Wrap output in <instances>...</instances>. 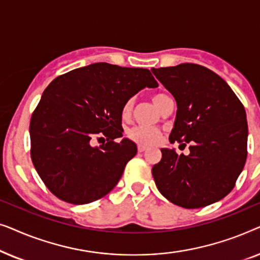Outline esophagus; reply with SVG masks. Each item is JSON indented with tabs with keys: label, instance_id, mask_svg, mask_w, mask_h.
I'll return each instance as SVG.
<instances>
[{
	"label": "esophagus",
	"instance_id": "esophagus-1",
	"mask_svg": "<svg viewBox=\"0 0 260 260\" xmlns=\"http://www.w3.org/2000/svg\"><path fill=\"white\" fill-rule=\"evenodd\" d=\"M145 150H147V147H144V145H138V151L143 152Z\"/></svg>",
	"mask_w": 260,
	"mask_h": 260
}]
</instances>
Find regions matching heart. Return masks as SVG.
Returning a JSON list of instances; mask_svg holds the SVG:
<instances>
[{"instance_id":"obj_1","label":"heart","mask_w":260,"mask_h":260,"mask_svg":"<svg viewBox=\"0 0 260 260\" xmlns=\"http://www.w3.org/2000/svg\"><path fill=\"white\" fill-rule=\"evenodd\" d=\"M166 98H168V95L163 93H156L152 95V103L156 108H159V105L162 104V102L165 101ZM131 110H133V101L129 99L124 103L122 108V117L123 118H127L130 116ZM129 137L131 140L136 142L138 144L142 145H152L157 143L159 137H161V134L158 133L157 130L151 129V127H145V126H135L129 131Z\"/></svg>"}]
</instances>
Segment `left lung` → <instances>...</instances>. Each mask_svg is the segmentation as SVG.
Returning <instances> with one entry per match:
<instances>
[{
  "label": "left lung",
  "mask_w": 260,
  "mask_h": 260,
  "mask_svg": "<svg viewBox=\"0 0 260 260\" xmlns=\"http://www.w3.org/2000/svg\"><path fill=\"white\" fill-rule=\"evenodd\" d=\"M175 98L169 140L189 145V155L162 148L152 167L156 187L183 208H200L233 189L247 157V120L241 102L218 74L197 63L151 69Z\"/></svg>",
  "instance_id": "1"
}]
</instances>
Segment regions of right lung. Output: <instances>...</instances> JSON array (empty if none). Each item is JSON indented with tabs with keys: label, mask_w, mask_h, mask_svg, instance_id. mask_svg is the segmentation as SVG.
Here are the masks:
<instances>
[{
	"label": "right lung",
	"mask_w": 260,
	"mask_h": 260,
	"mask_svg": "<svg viewBox=\"0 0 260 260\" xmlns=\"http://www.w3.org/2000/svg\"><path fill=\"white\" fill-rule=\"evenodd\" d=\"M157 86L147 69L95 62L62 74L46 87L30 119V155L55 197L84 205L116 187L137 154L129 138L113 141L123 136L124 103L145 87ZM104 137L106 142L94 145L95 138Z\"/></svg>",
	"instance_id": "1"
}]
</instances>
